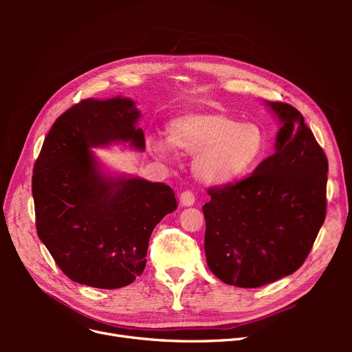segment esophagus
Masks as SVG:
<instances>
[{
  "label": "esophagus",
  "mask_w": 352,
  "mask_h": 352,
  "mask_svg": "<svg viewBox=\"0 0 352 352\" xmlns=\"http://www.w3.org/2000/svg\"><path fill=\"white\" fill-rule=\"evenodd\" d=\"M180 204L184 207H190L195 204V195L190 192V190H185V192L180 194Z\"/></svg>",
  "instance_id": "1"
}]
</instances>
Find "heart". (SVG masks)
<instances>
[{
    "instance_id": "1",
    "label": "heart",
    "mask_w": 352,
    "mask_h": 352,
    "mask_svg": "<svg viewBox=\"0 0 352 352\" xmlns=\"http://www.w3.org/2000/svg\"><path fill=\"white\" fill-rule=\"evenodd\" d=\"M167 140L176 150L195 155L192 170L207 185L235 182L257 166L267 150V136L255 122H243L217 111H189L167 124ZM148 146L158 158H167L170 146L150 140Z\"/></svg>"
}]
</instances>
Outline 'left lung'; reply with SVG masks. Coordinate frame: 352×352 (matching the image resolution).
<instances>
[{"label":"left lung","mask_w":352,"mask_h":352,"mask_svg":"<svg viewBox=\"0 0 352 352\" xmlns=\"http://www.w3.org/2000/svg\"><path fill=\"white\" fill-rule=\"evenodd\" d=\"M278 117L274 154L236 185L211 188L202 207L206 257L228 285L258 287L292 274L326 217L327 158L302 114L265 101Z\"/></svg>","instance_id":"1"}]
</instances>
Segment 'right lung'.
Masks as SVG:
<instances>
[{
  "label": "right lung",
  "instance_id": "add662e5",
  "mask_svg": "<svg viewBox=\"0 0 352 352\" xmlns=\"http://www.w3.org/2000/svg\"><path fill=\"white\" fill-rule=\"evenodd\" d=\"M141 111L126 97L83 100L48 132L32 177L36 230L69 279L100 289L131 285L146 264L150 236L177 208L162 182L111 173L94 148L145 150Z\"/></svg>",
  "mask_w": 352,
  "mask_h": 352
}]
</instances>
